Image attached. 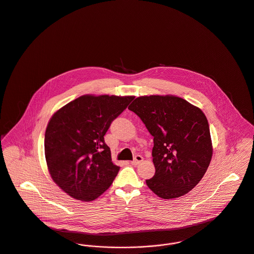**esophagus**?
Instances as JSON below:
<instances>
[{
    "instance_id": "34e87169",
    "label": "esophagus",
    "mask_w": 254,
    "mask_h": 254,
    "mask_svg": "<svg viewBox=\"0 0 254 254\" xmlns=\"http://www.w3.org/2000/svg\"><path fill=\"white\" fill-rule=\"evenodd\" d=\"M143 162V158H142V156L140 155H137V156H135V158H134V160L131 162V165H133V166H137V165H139L140 163Z\"/></svg>"
}]
</instances>
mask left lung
I'll list each match as a JSON object with an SVG mask.
<instances>
[{
    "label": "left lung",
    "mask_w": 254,
    "mask_h": 254,
    "mask_svg": "<svg viewBox=\"0 0 254 254\" xmlns=\"http://www.w3.org/2000/svg\"><path fill=\"white\" fill-rule=\"evenodd\" d=\"M154 136L156 169L147 186L166 199L181 197L201 180L213 148L203 112L175 95H143L128 106Z\"/></svg>",
    "instance_id": "left-lung-1"
}]
</instances>
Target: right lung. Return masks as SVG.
I'll list each match as a JSON object with an SVG mask.
<instances>
[{
  "label": "right lung",
  "mask_w": 254,
  "mask_h": 254,
  "mask_svg": "<svg viewBox=\"0 0 254 254\" xmlns=\"http://www.w3.org/2000/svg\"><path fill=\"white\" fill-rule=\"evenodd\" d=\"M132 95H82L50 119L45 156L51 177L75 199L91 201L113 183L120 167L112 162L104 135Z\"/></svg>",
  "instance_id": "add662e5"
}]
</instances>
